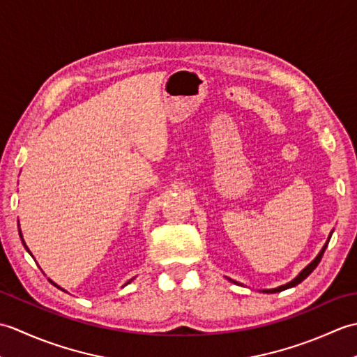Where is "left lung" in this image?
Here are the masks:
<instances>
[{"mask_svg":"<svg viewBox=\"0 0 357 357\" xmlns=\"http://www.w3.org/2000/svg\"><path fill=\"white\" fill-rule=\"evenodd\" d=\"M331 234H333V230H331V233H330V236H328V239H327V242H325V245L322 247V250L319 253H317V256L314 257V259L310 262L307 267L302 270L298 276H296L294 279H291L290 282H287V284H284V285H279V287H276V288H264V290H259V291H262V293H278V291H284V290H287V288H291V287H296L298 284H301L302 280H304L307 276H310L312 275V271L317 267V264L321 262V259H322V256H324V252H325V248H327V245H328V242H330V238H331ZM230 280V282H233V284H236V285H242L241 282H236V280H233V279H230V278H227Z\"/></svg>","mask_w":357,"mask_h":357,"instance_id":"left-lung-1","label":"left lung"}]
</instances>
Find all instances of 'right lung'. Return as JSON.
Returning <instances> with one entry per match:
<instances>
[{
    "label": "right lung",
    "mask_w": 357,
    "mask_h": 357,
    "mask_svg": "<svg viewBox=\"0 0 357 357\" xmlns=\"http://www.w3.org/2000/svg\"><path fill=\"white\" fill-rule=\"evenodd\" d=\"M18 231H20V238H21V242H22V245H24V248H26V250H27V253H29V255H30V256H32V257H33V255H32V253H30V250H29V247H27V245H26V242H24V238H22V233H21V229H20V222H18ZM133 279H135V278H132V279H130V280H128V282H126V284H124V285H127V284H130V282H132V280H133ZM49 280H50V282H52V284H53V285H55V287H58V288H61V287H59V285H56V284H55V282H53V280H52V279H49ZM61 290H63V291H64V288H61Z\"/></svg>",
    "instance_id": "right-lung-1"
}]
</instances>
